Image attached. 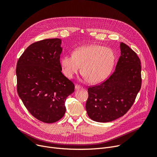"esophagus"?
Wrapping results in <instances>:
<instances>
[{"instance_id":"1","label":"esophagus","mask_w":157,"mask_h":157,"mask_svg":"<svg viewBox=\"0 0 157 157\" xmlns=\"http://www.w3.org/2000/svg\"><path fill=\"white\" fill-rule=\"evenodd\" d=\"M81 88H82V86H81L78 85H75V89H76V90H79V89H81Z\"/></svg>"}]
</instances>
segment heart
Listing matches in <instances>:
<instances>
[{
  "label": "heart",
  "instance_id": "obj_1",
  "mask_svg": "<svg viewBox=\"0 0 157 157\" xmlns=\"http://www.w3.org/2000/svg\"><path fill=\"white\" fill-rule=\"evenodd\" d=\"M112 49L98 44L82 46L74 49L72 56H63L60 66L65 75L72 78L81 69L88 82L98 83L109 76L114 64Z\"/></svg>",
  "mask_w": 157,
  "mask_h": 157
}]
</instances>
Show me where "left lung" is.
I'll return each instance as SVG.
<instances>
[{
  "label": "left lung",
  "instance_id": "obj_1",
  "mask_svg": "<svg viewBox=\"0 0 157 157\" xmlns=\"http://www.w3.org/2000/svg\"><path fill=\"white\" fill-rule=\"evenodd\" d=\"M120 50L121 55L111 76L101 85L88 89L86 110L95 121L109 122L123 116L141 89L140 59L125 43H120Z\"/></svg>",
  "mask_w": 157,
  "mask_h": 157
}]
</instances>
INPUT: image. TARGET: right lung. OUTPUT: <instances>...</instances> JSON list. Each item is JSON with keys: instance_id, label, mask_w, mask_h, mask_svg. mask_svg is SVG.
I'll use <instances>...</instances> for the list:
<instances>
[{"instance_id": "1", "label": "right lung", "mask_w": 157, "mask_h": 157, "mask_svg": "<svg viewBox=\"0 0 157 157\" xmlns=\"http://www.w3.org/2000/svg\"><path fill=\"white\" fill-rule=\"evenodd\" d=\"M62 40L47 39L30 44L16 65L17 92L33 117L47 123L65 114V102L74 92L72 82L62 73Z\"/></svg>"}]
</instances>
